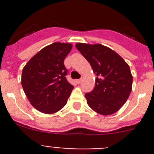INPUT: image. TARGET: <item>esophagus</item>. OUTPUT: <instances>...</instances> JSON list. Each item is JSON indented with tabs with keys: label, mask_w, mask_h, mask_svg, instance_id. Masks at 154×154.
<instances>
[{
	"label": "esophagus",
	"mask_w": 154,
	"mask_h": 154,
	"mask_svg": "<svg viewBox=\"0 0 154 154\" xmlns=\"http://www.w3.org/2000/svg\"><path fill=\"white\" fill-rule=\"evenodd\" d=\"M82 80V79H78V80H77V83H78V84L81 83Z\"/></svg>",
	"instance_id": "esophagus-1"
}]
</instances>
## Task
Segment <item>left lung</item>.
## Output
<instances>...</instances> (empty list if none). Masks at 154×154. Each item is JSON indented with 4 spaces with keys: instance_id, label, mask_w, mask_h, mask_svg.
<instances>
[{
    "instance_id": "obj_1",
    "label": "left lung",
    "mask_w": 154,
    "mask_h": 154,
    "mask_svg": "<svg viewBox=\"0 0 154 154\" xmlns=\"http://www.w3.org/2000/svg\"><path fill=\"white\" fill-rule=\"evenodd\" d=\"M75 47L97 76L93 90L85 94L88 105L101 115L116 112L132 90L133 75L128 64L116 51L103 45L77 43Z\"/></svg>"
}]
</instances>
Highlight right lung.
Wrapping results in <instances>:
<instances>
[{
	"instance_id": "add662e5",
	"label": "right lung",
	"mask_w": 154,
	"mask_h": 154,
	"mask_svg": "<svg viewBox=\"0 0 154 154\" xmlns=\"http://www.w3.org/2000/svg\"><path fill=\"white\" fill-rule=\"evenodd\" d=\"M72 45L55 42L34 55L22 71L21 85L31 104L43 113L58 112L67 103L74 86L66 79L64 60Z\"/></svg>"
}]
</instances>
